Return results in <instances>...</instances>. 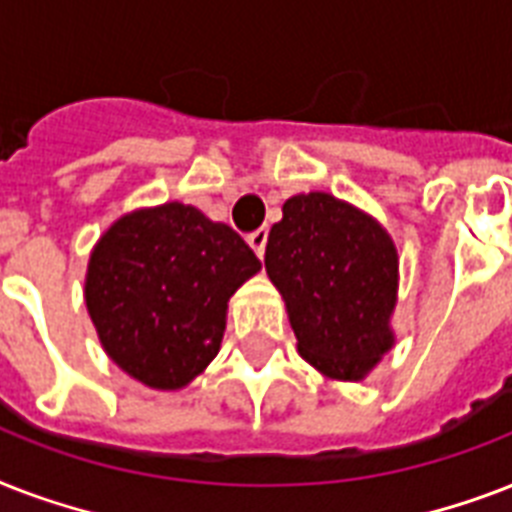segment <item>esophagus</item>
Listing matches in <instances>:
<instances>
[{"label":"esophagus","instance_id":"34e87169","mask_svg":"<svg viewBox=\"0 0 512 512\" xmlns=\"http://www.w3.org/2000/svg\"><path fill=\"white\" fill-rule=\"evenodd\" d=\"M247 241H249V247L255 249V255L263 257L265 255V244H268V231H265V228H257L255 233H249Z\"/></svg>","mask_w":512,"mask_h":512}]
</instances>
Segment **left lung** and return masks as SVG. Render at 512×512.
Returning a JSON list of instances; mask_svg holds the SVG:
<instances>
[{
  "instance_id": "8db88e82",
  "label": "left lung",
  "mask_w": 512,
  "mask_h": 512,
  "mask_svg": "<svg viewBox=\"0 0 512 512\" xmlns=\"http://www.w3.org/2000/svg\"><path fill=\"white\" fill-rule=\"evenodd\" d=\"M265 271L284 297L300 356L332 380H364L393 348L398 255L374 217L332 193L284 201Z\"/></svg>"
}]
</instances>
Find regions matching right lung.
I'll return each instance as SVG.
<instances>
[{
	"label": "right lung",
	"mask_w": 512,
	"mask_h": 512,
	"mask_svg": "<svg viewBox=\"0 0 512 512\" xmlns=\"http://www.w3.org/2000/svg\"><path fill=\"white\" fill-rule=\"evenodd\" d=\"M263 265L231 225L180 201L119 217L95 244L84 300L119 369L185 388L217 356L236 289Z\"/></svg>",
	"instance_id": "right-lung-1"
}]
</instances>
